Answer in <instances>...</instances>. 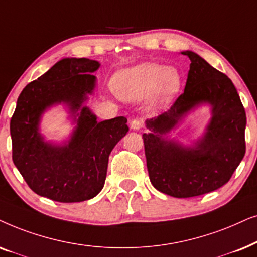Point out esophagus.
<instances>
[{"label":"esophagus","mask_w":257,"mask_h":257,"mask_svg":"<svg viewBox=\"0 0 257 257\" xmlns=\"http://www.w3.org/2000/svg\"><path fill=\"white\" fill-rule=\"evenodd\" d=\"M131 128L133 129V131H140V129L143 128V121L139 118L133 119V121L131 122Z\"/></svg>","instance_id":"obj_1"}]
</instances>
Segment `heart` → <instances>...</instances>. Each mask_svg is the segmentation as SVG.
I'll use <instances>...</instances> for the list:
<instances>
[{
  "label": "heart",
  "instance_id": "heart-1",
  "mask_svg": "<svg viewBox=\"0 0 257 257\" xmlns=\"http://www.w3.org/2000/svg\"><path fill=\"white\" fill-rule=\"evenodd\" d=\"M181 84L182 76L176 68L154 62L121 70L112 83L116 94L123 100L140 101L150 95L156 104L172 101L180 91Z\"/></svg>",
  "mask_w": 257,
  "mask_h": 257
}]
</instances>
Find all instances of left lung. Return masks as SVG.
<instances>
[{"label": "left lung", "mask_w": 257, "mask_h": 257, "mask_svg": "<svg viewBox=\"0 0 257 257\" xmlns=\"http://www.w3.org/2000/svg\"><path fill=\"white\" fill-rule=\"evenodd\" d=\"M184 91L167 111L147 119L143 134L150 182L173 197L200 196L224 186L245 154L247 116L230 78L194 51ZM212 105V118L195 147H183L163 136L198 104Z\"/></svg>", "instance_id": "1"}]
</instances>
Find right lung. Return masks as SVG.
<instances>
[{
    "mask_svg": "<svg viewBox=\"0 0 257 257\" xmlns=\"http://www.w3.org/2000/svg\"><path fill=\"white\" fill-rule=\"evenodd\" d=\"M100 67L89 59H63L27 84L10 119L13 161L30 189L62 203L96 196L104 186L111 150L128 133L123 116L97 122L83 105L96 83ZM66 103L78 123L68 144L55 146L39 134L40 116L51 105Z\"/></svg>",
    "mask_w": 257,
    "mask_h": 257,
    "instance_id": "obj_1",
    "label": "right lung"
}]
</instances>
